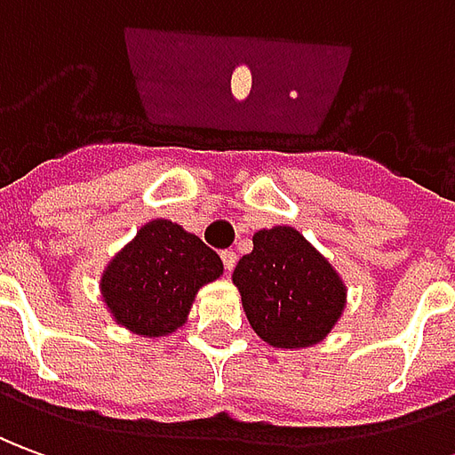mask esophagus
Listing matches in <instances>:
<instances>
[{
  "label": "esophagus",
  "instance_id": "esophagus-1",
  "mask_svg": "<svg viewBox=\"0 0 455 455\" xmlns=\"http://www.w3.org/2000/svg\"><path fill=\"white\" fill-rule=\"evenodd\" d=\"M220 258H222V265H225V269H228V272H233L235 262H237V255H235L233 250H225V252H220Z\"/></svg>",
  "mask_w": 455,
  "mask_h": 455
}]
</instances>
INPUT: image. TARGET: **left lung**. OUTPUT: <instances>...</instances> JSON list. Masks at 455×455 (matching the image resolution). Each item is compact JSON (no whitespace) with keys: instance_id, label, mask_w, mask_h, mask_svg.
<instances>
[{"instance_id":"obj_1","label":"left lung","mask_w":455,"mask_h":455,"mask_svg":"<svg viewBox=\"0 0 455 455\" xmlns=\"http://www.w3.org/2000/svg\"><path fill=\"white\" fill-rule=\"evenodd\" d=\"M233 282L259 339L280 349L324 339L347 302L334 267L284 225L255 233L252 252L237 262Z\"/></svg>"}]
</instances>
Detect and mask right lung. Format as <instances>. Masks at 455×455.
Segmentation results:
<instances>
[{
	"mask_svg": "<svg viewBox=\"0 0 455 455\" xmlns=\"http://www.w3.org/2000/svg\"><path fill=\"white\" fill-rule=\"evenodd\" d=\"M222 275V259L171 220H150L106 267L101 294L111 315L136 334L183 327L197 290Z\"/></svg>",
	"mask_w": 455,
	"mask_h": 455,
	"instance_id": "1",
	"label": "right lung"
}]
</instances>
